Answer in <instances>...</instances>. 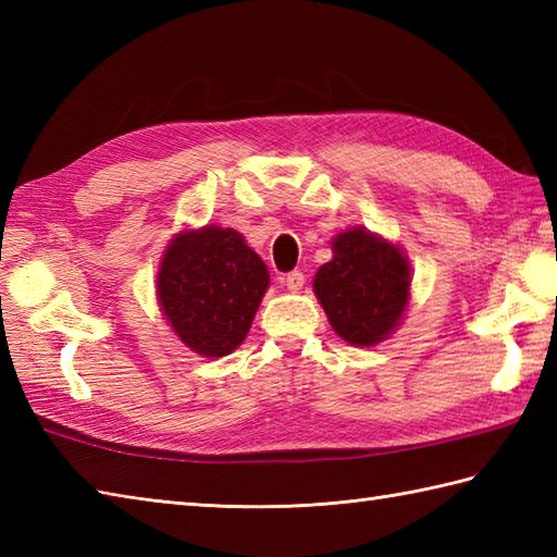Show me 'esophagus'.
I'll use <instances>...</instances> for the list:
<instances>
[{
    "mask_svg": "<svg viewBox=\"0 0 557 557\" xmlns=\"http://www.w3.org/2000/svg\"><path fill=\"white\" fill-rule=\"evenodd\" d=\"M280 282H282V285H285L287 289H292V292H299V289L304 287L306 277H304V272H299V270H292V272H285V275H280Z\"/></svg>",
    "mask_w": 557,
    "mask_h": 557,
    "instance_id": "1",
    "label": "esophagus"
}]
</instances>
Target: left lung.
<instances>
[{
	"instance_id": "left-lung-1",
	"label": "left lung",
	"mask_w": 557,
	"mask_h": 557,
	"mask_svg": "<svg viewBox=\"0 0 557 557\" xmlns=\"http://www.w3.org/2000/svg\"><path fill=\"white\" fill-rule=\"evenodd\" d=\"M409 287L407 256L363 227L335 236L333 260L313 280L330 325L354 347H373L393 335L407 311Z\"/></svg>"
}]
</instances>
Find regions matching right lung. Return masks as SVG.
Returning <instances> with one entry per match:
<instances>
[{"label": "right lung", "instance_id": "1", "mask_svg": "<svg viewBox=\"0 0 557 557\" xmlns=\"http://www.w3.org/2000/svg\"><path fill=\"white\" fill-rule=\"evenodd\" d=\"M270 285L268 268L236 230L180 232L158 270V301L184 345L215 359L242 345Z\"/></svg>", "mask_w": 557, "mask_h": 557}]
</instances>
